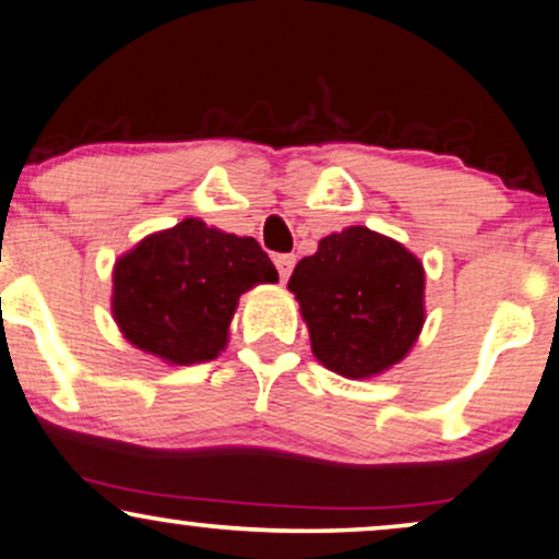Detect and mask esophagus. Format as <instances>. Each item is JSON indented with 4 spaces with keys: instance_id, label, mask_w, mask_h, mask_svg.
Wrapping results in <instances>:
<instances>
[{
    "instance_id": "34e87169",
    "label": "esophagus",
    "mask_w": 559,
    "mask_h": 559,
    "mask_svg": "<svg viewBox=\"0 0 559 559\" xmlns=\"http://www.w3.org/2000/svg\"><path fill=\"white\" fill-rule=\"evenodd\" d=\"M294 265H296V255H292V252H286V255H275V267H278L281 281H286L288 275H292Z\"/></svg>"
}]
</instances>
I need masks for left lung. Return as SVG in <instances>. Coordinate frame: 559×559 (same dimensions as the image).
Here are the masks:
<instances>
[{
	"mask_svg": "<svg viewBox=\"0 0 559 559\" xmlns=\"http://www.w3.org/2000/svg\"><path fill=\"white\" fill-rule=\"evenodd\" d=\"M288 288L299 299L314 356L348 379L402 361L426 317L420 260L366 227L320 239L314 255L296 263Z\"/></svg>",
	"mask_w": 559,
	"mask_h": 559,
	"instance_id": "obj_1",
	"label": "left lung"
}]
</instances>
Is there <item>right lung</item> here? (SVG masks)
Here are the masks:
<instances>
[{
	"label": "right lung",
	"instance_id": "right-lung-1",
	"mask_svg": "<svg viewBox=\"0 0 559 559\" xmlns=\"http://www.w3.org/2000/svg\"><path fill=\"white\" fill-rule=\"evenodd\" d=\"M278 271L252 237L186 218L116 263L112 314L136 348L169 364L211 361L227 345L239 296Z\"/></svg>",
	"mask_w": 559,
	"mask_h": 559
}]
</instances>
